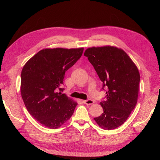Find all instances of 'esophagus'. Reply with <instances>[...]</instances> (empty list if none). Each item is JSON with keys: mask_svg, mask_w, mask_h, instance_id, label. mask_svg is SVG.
<instances>
[{"mask_svg": "<svg viewBox=\"0 0 160 160\" xmlns=\"http://www.w3.org/2000/svg\"><path fill=\"white\" fill-rule=\"evenodd\" d=\"M83 103L86 105H91V104L94 103V101L91 99H88V100L83 101Z\"/></svg>", "mask_w": 160, "mask_h": 160, "instance_id": "obj_1", "label": "esophagus"}]
</instances>
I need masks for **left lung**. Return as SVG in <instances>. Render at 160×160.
I'll return each instance as SVG.
<instances>
[{
  "label": "left lung",
  "instance_id": "obj_1",
  "mask_svg": "<svg viewBox=\"0 0 160 160\" xmlns=\"http://www.w3.org/2000/svg\"><path fill=\"white\" fill-rule=\"evenodd\" d=\"M84 55L93 66L102 89L107 88L100 102L103 113L94 118L103 129H114L125 122L138 102L140 75L138 67L122 49L112 46L91 47Z\"/></svg>",
  "mask_w": 160,
  "mask_h": 160
}]
</instances>
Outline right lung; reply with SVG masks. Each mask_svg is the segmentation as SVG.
Masks as SVG:
<instances>
[{"instance_id":"obj_1","label":"right lung","mask_w":160,"mask_h":160,"mask_svg":"<svg viewBox=\"0 0 160 160\" xmlns=\"http://www.w3.org/2000/svg\"><path fill=\"white\" fill-rule=\"evenodd\" d=\"M83 48L45 49L38 51L24 65L21 93L27 111L44 126L57 129L74 113L76 101L65 94V72L81 57Z\"/></svg>"}]
</instances>
